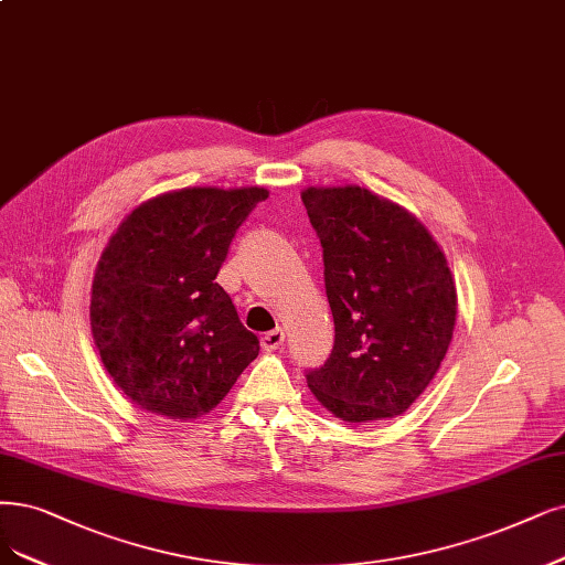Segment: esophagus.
<instances>
[{
	"label": "esophagus",
	"instance_id": "obj_1",
	"mask_svg": "<svg viewBox=\"0 0 565 565\" xmlns=\"http://www.w3.org/2000/svg\"><path fill=\"white\" fill-rule=\"evenodd\" d=\"M284 330L281 328H275V330H269V332H265L263 335V340H260V347L265 349V351H275V349H279L281 344H284Z\"/></svg>",
	"mask_w": 565,
	"mask_h": 565
}]
</instances>
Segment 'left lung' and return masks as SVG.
Masks as SVG:
<instances>
[{
	"instance_id": "8db88e82",
	"label": "left lung",
	"mask_w": 565,
	"mask_h": 565,
	"mask_svg": "<svg viewBox=\"0 0 565 565\" xmlns=\"http://www.w3.org/2000/svg\"><path fill=\"white\" fill-rule=\"evenodd\" d=\"M335 321L330 359L307 372L315 398L347 424L393 419L440 370L456 326V284L428 227L361 185H309Z\"/></svg>"
}]
</instances>
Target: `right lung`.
<instances>
[{"instance_id":"obj_1","label":"right lung","mask_w":565,"mask_h":565,"mask_svg":"<svg viewBox=\"0 0 565 565\" xmlns=\"http://www.w3.org/2000/svg\"><path fill=\"white\" fill-rule=\"evenodd\" d=\"M260 185L179 188L122 218L95 267L99 359L137 407L191 422L214 409L260 344L216 284Z\"/></svg>"}]
</instances>
